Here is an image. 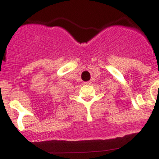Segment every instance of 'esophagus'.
<instances>
[{"label": "esophagus", "instance_id": "34e87169", "mask_svg": "<svg viewBox=\"0 0 159 159\" xmlns=\"http://www.w3.org/2000/svg\"><path fill=\"white\" fill-rule=\"evenodd\" d=\"M84 84H91V81H84Z\"/></svg>", "mask_w": 159, "mask_h": 159}]
</instances>
